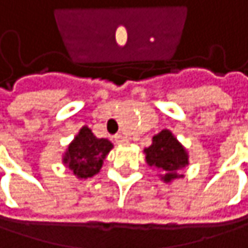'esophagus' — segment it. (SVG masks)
Returning <instances> with one entry per match:
<instances>
[{
	"mask_svg": "<svg viewBox=\"0 0 248 248\" xmlns=\"http://www.w3.org/2000/svg\"><path fill=\"white\" fill-rule=\"evenodd\" d=\"M115 140H116V143H119V145H126V143L129 142V139H127L124 135H121V133L115 135Z\"/></svg>",
	"mask_w": 248,
	"mask_h": 248,
	"instance_id": "1",
	"label": "esophagus"
}]
</instances>
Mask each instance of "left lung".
Wrapping results in <instances>:
<instances>
[{
    "label": "left lung",
    "instance_id": "obj_1",
    "mask_svg": "<svg viewBox=\"0 0 248 248\" xmlns=\"http://www.w3.org/2000/svg\"><path fill=\"white\" fill-rule=\"evenodd\" d=\"M145 159L149 167L162 173L165 182L181 178L179 171L188 165V154L176 138L167 129L152 138V145L145 148Z\"/></svg>",
    "mask_w": 248,
    "mask_h": 248
}]
</instances>
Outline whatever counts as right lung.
Returning a JSON list of instances; mask_svg holds the SVG:
<instances>
[{"label":"right lung","instance_id":"right-lung-1","mask_svg":"<svg viewBox=\"0 0 248 248\" xmlns=\"http://www.w3.org/2000/svg\"><path fill=\"white\" fill-rule=\"evenodd\" d=\"M112 148L113 145L110 140L96 138L87 126H83L75 140L69 145L63 162L77 178L86 179L100 171L103 161Z\"/></svg>","mask_w":248,"mask_h":248}]
</instances>
